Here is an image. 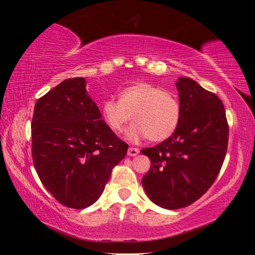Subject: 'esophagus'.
<instances>
[{
  "label": "esophagus",
  "instance_id": "34e87169",
  "mask_svg": "<svg viewBox=\"0 0 255 255\" xmlns=\"http://www.w3.org/2000/svg\"><path fill=\"white\" fill-rule=\"evenodd\" d=\"M138 153H139V149L136 148V147H129L128 152H127L129 156H136Z\"/></svg>",
  "mask_w": 255,
  "mask_h": 255
}]
</instances>
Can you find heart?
<instances>
[{
  "label": "heart",
  "mask_w": 255,
  "mask_h": 255,
  "mask_svg": "<svg viewBox=\"0 0 255 255\" xmlns=\"http://www.w3.org/2000/svg\"><path fill=\"white\" fill-rule=\"evenodd\" d=\"M120 100L109 98L102 102V118L112 131L123 132L130 122L127 136L132 141L147 137L150 141H163L173 135L181 117L179 100L147 82H136L119 93Z\"/></svg>",
  "instance_id": "b5f03b06"
}]
</instances>
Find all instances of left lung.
<instances>
[{"label":"left lung","mask_w":255,"mask_h":255,"mask_svg":"<svg viewBox=\"0 0 255 255\" xmlns=\"http://www.w3.org/2000/svg\"><path fill=\"white\" fill-rule=\"evenodd\" d=\"M181 117L173 135L141 154L150 169L141 183L155 205L179 209L204 196L222 169L228 144L225 108L189 77L176 82Z\"/></svg>","instance_id":"left-lung-1"}]
</instances>
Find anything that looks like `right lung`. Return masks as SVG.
<instances>
[{"label":"right lung","mask_w":255,"mask_h":255,"mask_svg":"<svg viewBox=\"0 0 255 255\" xmlns=\"http://www.w3.org/2000/svg\"><path fill=\"white\" fill-rule=\"evenodd\" d=\"M31 128L34 169L51 196L68 208L93 205L128 149L101 120L83 77L63 81L38 99Z\"/></svg>","instance_id":"right-lung-1"}]
</instances>
